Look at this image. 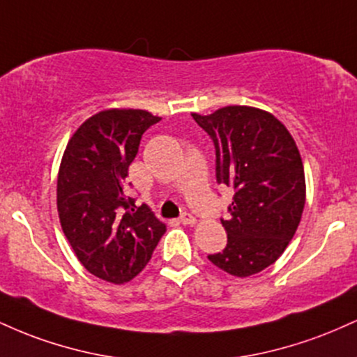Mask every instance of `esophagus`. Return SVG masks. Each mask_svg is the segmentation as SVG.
<instances>
[{
	"label": "esophagus",
	"instance_id": "obj_1",
	"mask_svg": "<svg viewBox=\"0 0 357 357\" xmlns=\"http://www.w3.org/2000/svg\"><path fill=\"white\" fill-rule=\"evenodd\" d=\"M179 221H181L183 225H195L196 223V218L191 215V213H186L184 211L181 216H179Z\"/></svg>",
	"mask_w": 357,
	"mask_h": 357
}]
</instances>
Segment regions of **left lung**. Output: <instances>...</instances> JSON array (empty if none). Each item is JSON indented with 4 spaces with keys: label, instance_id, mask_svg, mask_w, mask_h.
<instances>
[{
    "label": "left lung",
    "instance_id": "8db88e82",
    "mask_svg": "<svg viewBox=\"0 0 357 357\" xmlns=\"http://www.w3.org/2000/svg\"><path fill=\"white\" fill-rule=\"evenodd\" d=\"M213 139L216 181L235 195L221 220L223 252L208 255L235 277L272 265L296 235L305 206V174L298 147L275 116L248 105H227L210 116L191 114Z\"/></svg>",
    "mask_w": 357,
    "mask_h": 357
}]
</instances>
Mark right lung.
Instances as JSON below:
<instances>
[{
	"label": "right lung",
	"mask_w": 357,
	"mask_h": 357,
	"mask_svg": "<svg viewBox=\"0 0 357 357\" xmlns=\"http://www.w3.org/2000/svg\"><path fill=\"white\" fill-rule=\"evenodd\" d=\"M161 117L107 109L89 117L65 147L56 179L61 230L92 275L124 284L146 267L166 225L127 195V169L142 134Z\"/></svg>",
	"instance_id": "add662e5"
}]
</instances>
